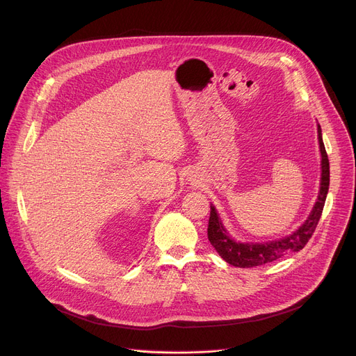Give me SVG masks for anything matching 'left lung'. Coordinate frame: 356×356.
Masks as SVG:
<instances>
[{
	"label": "left lung",
	"instance_id": "8db88e82",
	"mask_svg": "<svg viewBox=\"0 0 356 356\" xmlns=\"http://www.w3.org/2000/svg\"><path fill=\"white\" fill-rule=\"evenodd\" d=\"M318 140H319V149L322 156V173H321V187L318 200L307 216L305 223L292 234L285 236V238L265 242V243H242L232 239L227 230L223 227V223L219 218V213L215 206H210V218L207 226V238L211 246L218 250V253L226 260L227 264L238 266V268H253L260 266L265 264H270L273 260L285 256L291 252H299L305 248L312 238V234L318 226L321 219L322 210L325 206L326 195L329 191V160L323 146L322 140V130L318 124Z\"/></svg>",
	"mask_w": 356,
	"mask_h": 356
}]
</instances>
